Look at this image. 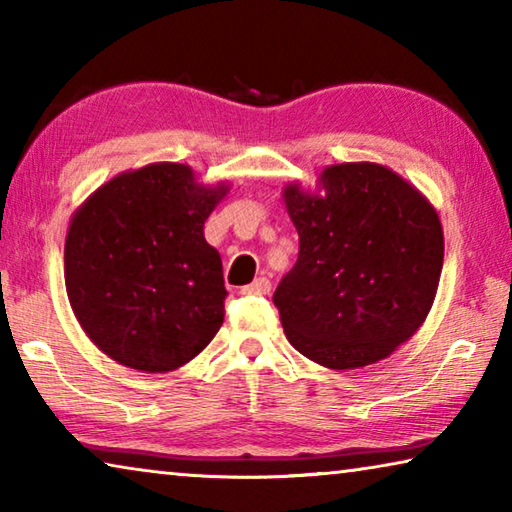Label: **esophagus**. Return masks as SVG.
Masks as SVG:
<instances>
[{
	"label": "esophagus",
	"mask_w": 512,
	"mask_h": 512,
	"mask_svg": "<svg viewBox=\"0 0 512 512\" xmlns=\"http://www.w3.org/2000/svg\"><path fill=\"white\" fill-rule=\"evenodd\" d=\"M241 293H244V296H268V293H271V282H268L266 277H257L255 282L241 287Z\"/></svg>",
	"instance_id": "obj_1"
}]
</instances>
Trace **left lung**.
<instances>
[{"label": "left lung", "instance_id": "obj_1", "mask_svg": "<svg viewBox=\"0 0 512 512\" xmlns=\"http://www.w3.org/2000/svg\"><path fill=\"white\" fill-rule=\"evenodd\" d=\"M325 196L284 189L298 262L273 293L289 343L332 370L386 359L427 318L443 228L418 189L372 162L320 173Z\"/></svg>", "mask_w": 512, "mask_h": 512}]
</instances>
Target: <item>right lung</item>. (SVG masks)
Here are the masks:
<instances>
[{
    "mask_svg": "<svg viewBox=\"0 0 512 512\" xmlns=\"http://www.w3.org/2000/svg\"><path fill=\"white\" fill-rule=\"evenodd\" d=\"M225 187L185 164H149L99 187L72 219L65 287L85 334L144 372L192 361L223 323V266L203 225Z\"/></svg>",
    "mask_w": 512,
    "mask_h": 512,
    "instance_id": "add662e5",
    "label": "right lung"
}]
</instances>
